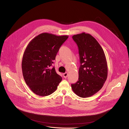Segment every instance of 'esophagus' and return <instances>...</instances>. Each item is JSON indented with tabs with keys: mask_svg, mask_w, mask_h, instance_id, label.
<instances>
[{
	"mask_svg": "<svg viewBox=\"0 0 129 129\" xmlns=\"http://www.w3.org/2000/svg\"><path fill=\"white\" fill-rule=\"evenodd\" d=\"M63 77H64V78H67V76H68V74H67V73H64L63 74Z\"/></svg>",
	"mask_w": 129,
	"mask_h": 129,
	"instance_id": "1",
	"label": "esophagus"
}]
</instances>
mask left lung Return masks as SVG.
<instances>
[{
    "label": "left lung",
    "instance_id": "1",
    "mask_svg": "<svg viewBox=\"0 0 129 129\" xmlns=\"http://www.w3.org/2000/svg\"><path fill=\"white\" fill-rule=\"evenodd\" d=\"M78 47L80 66L78 81L72 84L74 92L82 98L90 97L103 86L108 76V65L103 49L90 34L74 35Z\"/></svg>",
    "mask_w": 129,
    "mask_h": 129
}]
</instances>
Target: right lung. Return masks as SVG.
Here are the masks:
<instances>
[{"label":"right lung","mask_w":129,"mask_h":129,"mask_svg":"<svg viewBox=\"0 0 129 129\" xmlns=\"http://www.w3.org/2000/svg\"><path fill=\"white\" fill-rule=\"evenodd\" d=\"M68 38L43 33L28 45L22 57V72L27 85L36 95H50L62 81V77L51 66L61 45Z\"/></svg>","instance_id":"add662e5"}]
</instances>
